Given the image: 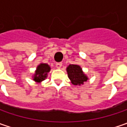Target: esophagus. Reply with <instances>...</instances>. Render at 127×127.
Listing matches in <instances>:
<instances>
[{
  "label": "esophagus",
  "instance_id": "esophagus-1",
  "mask_svg": "<svg viewBox=\"0 0 127 127\" xmlns=\"http://www.w3.org/2000/svg\"><path fill=\"white\" fill-rule=\"evenodd\" d=\"M62 66V64L61 63H56V67L57 68H61V67Z\"/></svg>",
  "mask_w": 127,
  "mask_h": 127
}]
</instances>
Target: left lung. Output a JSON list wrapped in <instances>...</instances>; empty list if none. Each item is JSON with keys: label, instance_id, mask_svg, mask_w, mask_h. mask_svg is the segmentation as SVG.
Instances as JSON below:
<instances>
[{"label": "left lung", "instance_id": "8db88e82", "mask_svg": "<svg viewBox=\"0 0 127 127\" xmlns=\"http://www.w3.org/2000/svg\"><path fill=\"white\" fill-rule=\"evenodd\" d=\"M66 71L69 79L73 85H83V83L88 79V76L84 74L81 66L78 65L70 64L66 68Z\"/></svg>", "mask_w": 127, "mask_h": 127}]
</instances>
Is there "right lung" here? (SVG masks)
I'll list each match as a JSON object with an SVG mask.
<instances>
[{
    "instance_id": "1",
    "label": "right lung",
    "mask_w": 127,
    "mask_h": 127,
    "mask_svg": "<svg viewBox=\"0 0 127 127\" xmlns=\"http://www.w3.org/2000/svg\"><path fill=\"white\" fill-rule=\"evenodd\" d=\"M51 68L46 64H40L37 67L35 73L33 76V80L37 83H41L42 81L45 80L48 73L50 71Z\"/></svg>"
}]
</instances>
